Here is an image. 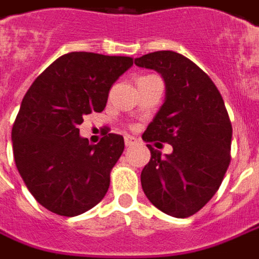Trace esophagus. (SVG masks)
Wrapping results in <instances>:
<instances>
[{
  "mask_svg": "<svg viewBox=\"0 0 259 259\" xmlns=\"http://www.w3.org/2000/svg\"><path fill=\"white\" fill-rule=\"evenodd\" d=\"M124 141H125L126 147H133V145H135V144L138 142V140H137L135 137H131V135H125Z\"/></svg>",
  "mask_w": 259,
  "mask_h": 259,
  "instance_id": "34e87169",
  "label": "esophagus"
}]
</instances>
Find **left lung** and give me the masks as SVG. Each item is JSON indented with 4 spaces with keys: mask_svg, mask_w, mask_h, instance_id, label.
I'll return each mask as SVG.
<instances>
[{
    "mask_svg": "<svg viewBox=\"0 0 259 259\" xmlns=\"http://www.w3.org/2000/svg\"><path fill=\"white\" fill-rule=\"evenodd\" d=\"M165 81V101L142 135L167 142L169 155L151 151L141 172L144 193L155 207L185 219L206 206L230 165L233 128L220 92L206 73L181 53L159 51L135 59Z\"/></svg>",
    "mask_w": 259,
    "mask_h": 259,
    "instance_id": "left-lung-1",
    "label": "left lung"
}]
</instances>
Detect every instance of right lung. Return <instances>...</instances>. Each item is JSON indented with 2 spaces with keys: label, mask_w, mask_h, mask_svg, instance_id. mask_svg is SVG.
Segmentation results:
<instances>
[{
  "label": "right lung",
  "mask_w": 259,
  "mask_h": 259,
  "mask_svg": "<svg viewBox=\"0 0 259 259\" xmlns=\"http://www.w3.org/2000/svg\"><path fill=\"white\" fill-rule=\"evenodd\" d=\"M133 58L72 52L36 77L12 126L18 172L39 204L74 217L103 200L110 172L124 151L117 134L90 145L77 126L83 115L104 110L114 81Z\"/></svg>",
  "instance_id": "obj_1"
}]
</instances>
